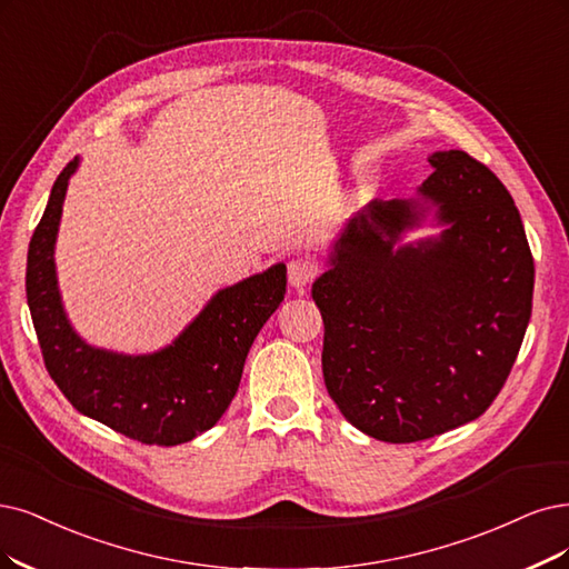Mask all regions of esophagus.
Masks as SVG:
<instances>
[{
    "label": "esophagus",
    "instance_id": "esophagus-1",
    "mask_svg": "<svg viewBox=\"0 0 569 569\" xmlns=\"http://www.w3.org/2000/svg\"><path fill=\"white\" fill-rule=\"evenodd\" d=\"M317 277H319V264L311 258H296L288 262V281L292 288L305 290Z\"/></svg>",
    "mask_w": 569,
    "mask_h": 569
}]
</instances>
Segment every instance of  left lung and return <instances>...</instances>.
I'll use <instances>...</instances> for the list:
<instances>
[{
  "label": "left lung",
  "mask_w": 569,
  "mask_h": 569,
  "mask_svg": "<svg viewBox=\"0 0 569 569\" xmlns=\"http://www.w3.org/2000/svg\"><path fill=\"white\" fill-rule=\"evenodd\" d=\"M429 163L415 199H375L345 224L311 286L326 389L347 422L387 443L486 412L532 313L535 262L507 187L461 150ZM429 212L441 234L403 244Z\"/></svg>",
  "instance_id": "1"
}]
</instances>
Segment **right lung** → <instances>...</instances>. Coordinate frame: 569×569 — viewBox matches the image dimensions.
<instances>
[{"label": "right lung", "instance_id": "add662e5", "mask_svg": "<svg viewBox=\"0 0 569 569\" xmlns=\"http://www.w3.org/2000/svg\"><path fill=\"white\" fill-rule=\"evenodd\" d=\"M70 161L53 182L28 250V307L51 380L96 422L147 446H180L218 425L234 398L246 356L286 296V264L218 290L178 338L152 353H117L72 328L56 277V239Z\"/></svg>", "mask_w": 569, "mask_h": 569}]
</instances>
